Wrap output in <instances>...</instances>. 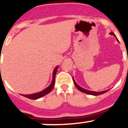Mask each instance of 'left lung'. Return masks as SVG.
<instances>
[{
	"label": "left lung",
	"instance_id": "left-lung-1",
	"mask_svg": "<svg viewBox=\"0 0 128 128\" xmlns=\"http://www.w3.org/2000/svg\"><path fill=\"white\" fill-rule=\"evenodd\" d=\"M110 34H111V35H113V36H115V35L114 34V33H113V32H111ZM73 82H74V84H75V86H76V88H77V89L78 90L80 91V92H83V93H87V94H89V95H95V96H97V95H102V94H103V93H106V92H107L108 91V90H106V91H104V92H91V91L86 90H85V89H83V88H82L81 87H80L79 86L77 85V84H76V82H75L74 80H73Z\"/></svg>",
	"mask_w": 128,
	"mask_h": 128
}]
</instances>
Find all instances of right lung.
<instances>
[{
    "instance_id": "right-lung-1",
    "label": "right lung",
    "mask_w": 128,
    "mask_h": 128,
    "mask_svg": "<svg viewBox=\"0 0 128 128\" xmlns=\"http://www.w3.org/2000/svg\"><path fill=\"white\" fill-rule=\"evenodd\" d=\"M58 67V66H56V67L55 68V70H54V71H53V80H52V84H50V86H48V87L46 89H45L44 90L42 91V92H39V93H34V94H32V95H22L23 96H25V97H26V98H30V99L36 100V99H37V98H39L44 96V95H47L48 93H50V92L52 90V89L53 88V86H54V85H55V75H56V71H57Z\"/></svg>"
}]
</instances>
